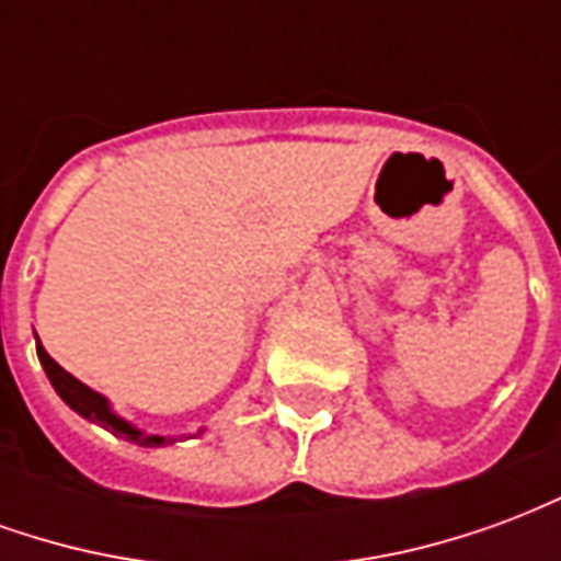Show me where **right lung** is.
Wrapping results in <instances>:
<instances>
[{
    "instance_id": "right-lung-1",
    "label": "right lung",
    "mask_w": 561,
    "mask_h": 561,
    "mask_svg": "<svg viewBox=\"0 0 561 561\" xmlns=\"http://www.w3.org/2000/svg\"><path fill=\"white\" fill-rule=\"evenodd\" d=\"M35 348H38V360H42L44 373H47V378H50L54 390L59 393V397H62V402H66L68 409H75L80 417L99 423V426H104L107 433L119 435V438H126V442H131V445H140V447H164V445H173V442H176L173 435H152V433H144V430H138V426H131L126 417H119V414L111 409V402L104 400L102 393H95L92 388H87L83 381H78V378L71 376V373H66L62 366L56 364L54 357L44 352L42 342H35Z\"/></svg>"
}]
</instances>
